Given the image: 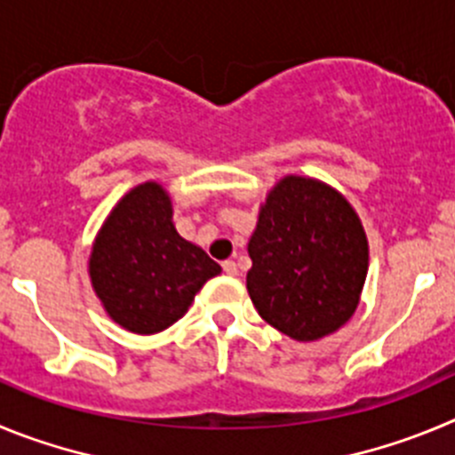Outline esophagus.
<instances>
[{"mask_svg": "<svg viewBox=\"0 0 455 455\" xmlns=\"http://www.w3.org/2000/svg\"><path fill=\"white\" fill-rule=\"evenodd\" d=\"M224 272L228 274V276H237V265L233 263V260H227V263H222Z\"/></svg>", "mask_w": 455, "mask_h": 455, "instance_id": "1", "label": "esophagus"}]
</instances>
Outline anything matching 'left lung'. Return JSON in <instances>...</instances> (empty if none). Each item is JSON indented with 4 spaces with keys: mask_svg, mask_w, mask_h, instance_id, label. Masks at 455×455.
<instances>
[{
    "mask_svg": "<svg viewBox=\"0 0 455 455\" xmlns=\"http://www.w3.org/2000/svg\"><path fill=\"white\" fill-rule=\"evenodd\" d=\"M247 251V292L276 331L315 342L354 317L370 244L358 212L333 186L299 174L274 183Z\"/></svg>",
    "mask_w": 455,
    "mask_h": 455,
    "instance_id": "1",
    "label": "left lung"
}]
</instances>
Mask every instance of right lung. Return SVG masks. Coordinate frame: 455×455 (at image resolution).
<instances>
[{"label": "right lung", "mask_w": 455, "mask_h": 455, "mask_svg": "<svg viewBox=\"0 0 455 455\" xmlns=\"http://www.w3.org/2000/svg\"><path fill=\"white\" fill-rule=\"evenodd\" d=\"M220 272L199 244L179 235L170 192L158 181L131 188L113 206L88 258L90 283L106 315L138 335L179 322Z\"/></svg>", "instance_id": "right-lung-1"}]
</instances>
